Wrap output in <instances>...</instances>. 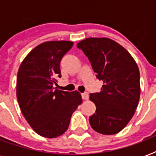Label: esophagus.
Wrapping results in <instances>:
<instances>
[{
  "label": "esophagus",
  "mask_w": 156,
  "mask_h": 156,
  "mask_svg": "<svg viewBox=\"0 0 156 156\" xmlns=\"http://www.w3.org/2000/svg\"><path fill=\"white\" fill-rule=\"evenodd\" d=\"M88 97H89V95H88V93L85 92V93H83V94H82V98H83V100H87Z\"/></svg>",
  "instance_id": "1"
}]
</instances>
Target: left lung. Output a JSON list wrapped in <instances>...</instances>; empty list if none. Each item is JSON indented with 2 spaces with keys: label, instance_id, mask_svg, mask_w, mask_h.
<instances>
[{
  "label": "left lung",
  "instance_id": "obj_1",
  "mask_svg": "<svg viewBox=\"0 0 156 156\" xmlns=\"http://www.w3.org/2000/svg\"><path fill=\"white\" fill-rule=\"evenodd\" d=\"M90 61L96 78L104 82L101 91L90 94L96 106L89 117L91 128L111 135L123 129L133 117L140 97V74L134 59L108 38H87L78 43Z\"/></svg>",
  "mask_w": 156,
  "mask_h": 156
}]
</instances>
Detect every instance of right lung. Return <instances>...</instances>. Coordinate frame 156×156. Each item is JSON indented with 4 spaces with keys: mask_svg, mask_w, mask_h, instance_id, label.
<instances>
[{
    "mask_svg": "<svg viewBox=\"0 0 156 156\" xmlns=\"http://www.w3.org/2000/svg\"><path fill=\"white\" fill-rule=\"evenodd\" d=\"M71 41H48L29 52L17 77V99L29 125L35 133L52 138L68 129L72 114L83 102L80 93L54 88L61 78L60 63L70 49Z\"/></svg>",
    "mask_w": 156,
    "mask_h": 156,
    "instance_id": "add662e5",
    "label": "right lung"
}]
</instances>
